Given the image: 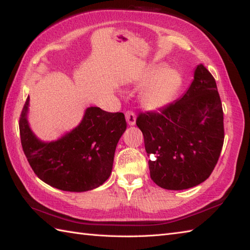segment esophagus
Masks as SVG:
<instances>
[{
    "label": "esophagus",
    "instance_id": "1",
    "mask_svg": "<svg viewBox=\"0 0 250 250\" xmlns=\"http://www.w3.org/2000/svg\"><path fill=\"white\" fill-rule=\"evenodd\" d=\"M125 120H126V124L129 125H134L135 122H136V117L135 114L133 111H126L125 113Z\"/></svg>",
    "mask_w": 250,
    "mask_h": 250
}]
</instances>
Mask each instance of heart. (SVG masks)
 I'll use <instances>...</instances> for the list:
<instances>
[{
  "label": "heart",
  "mask_w": 250,
  "mask_h": 250,
  "mask_svg": "<svg viewBox=\"0 0 250 250\" xmlns=\"http://www.w3.org/2000/svg\"><path fill=\"white\" fill-rule=\"evenodd\" d=\"M137 86H144L141 92V104L147 110L160 109L172 102L182 84V76L176 68L151 64L134 81Z\"/></svg>",
  "instance_id": "1"
}]
</instances>
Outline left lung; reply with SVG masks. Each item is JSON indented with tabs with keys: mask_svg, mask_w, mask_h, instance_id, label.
Masks as SVG:
<instances>
[{
	"mask_svg": "<svg viewBox=\"0 0 250 250\" xmlns=\"http://www.w3.org/2000/svg\"><path fill=\"white\" fill-rule=\"evenodd\" d=\"M151 179L167 190L195 187L209 177L224 145V111L213 75L203 64L183 97L159 113L141 114Z\"/></svg>",
	"mask_w": 250,
	"mask_h": 250,
	"instance_id": "obj_1",
	"label": "left lung"
}]
</instances>
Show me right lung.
<instances>
[{
    "label": "right lung",
    "mask_w": 250,
    "mask_h": 250,
    "mask_svg": "<svg viewBox=\"0 0 250 250\" xmlns=\"http://www.w3.org/2000/svg\"><path fill=\"white\" fill-rule=\"evenodd\" d=\"M29 106L30 97L20 116V139L37 177L70 192H84L103 185L110 176L116 146L126 129L125 115L90 106L75 128L46 142L31 129Z\"/></svg>",
    "instance_id": "obj_1"
}]
</instances>
